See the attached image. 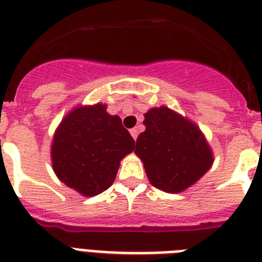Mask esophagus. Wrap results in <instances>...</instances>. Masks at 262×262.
<instances>
[{"instance_id":"esophagus-1","label":"esophagus","mask_w":262,"mask_h":262,"mask_svg":"<svg viewBox=\"0 0 262 262\" xmlns=\"http://www.w3.org/2000/svg\"><path fill=\"white\" fill-rule=\"evenodd\" d=\"M130 135H132V137H133V139H137V136H139V130H137V129H130Z\"/></svg>"}]
</instances>
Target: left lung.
<instances>
[{
	"mask_svg": "<svg viewBox=\"0 0 262 262\" xmlns=\"http://www.w3.org/2000/svg\"><path fill=\"white\" fill-rule=\"evenodd\" d=\"M145 130L136 141L149 182L160 190L179 193L194 185L213 163V154L199 126L168 107L144 114Z\"/></svg>",
	"mask_w": 262,
	"mask_h": 262,
	"instance_id": "8db88e82",
	"label": "left lung"
}]
</instances>
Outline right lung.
Returning a JSON list of instances; mask_svg holds the SVG:
<instances>
[{
	"instance_id": "add662e5",
	"label": "right lung",
	"mask_w": 262,
	"mask_h": 262,
	"mask_svg": "<svg viewBox=\"0 0 262 262\" xmlns=\"http://www.w3.org/2000/svg\"><path fill=\"white\" fill-rule=\"evenodd\" d=\"M106 104L79 106L61 121L53 137L51 160L59 181L85 197L113 185L119 162L135 149V140Z\"/></svg>"
}]
</instances>
